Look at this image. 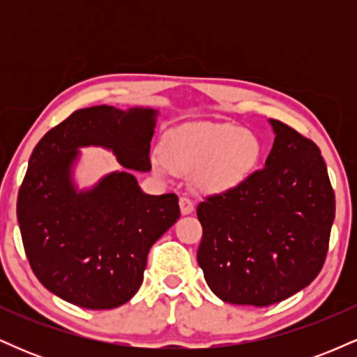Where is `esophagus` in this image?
<instances>
[{
	"label": "esophagus",
	"mask_w": 357,
	"mask_h": 357,
	"mask_svg": "<svg viewBox=\"0 0 357 357\" xmlns=\"http://www.w3.org/2000/svg\"><path fill=\"white\" fill-rule=\"evenodd\" d=\"M179 206H181L183 215H190V213L195 210V203H192L186 195H183L181 198H179Z\"/></svg>",
	"instance_id": "esophagus-1"
}]
</instances>
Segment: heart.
Returning <instances> with one entry per match:
<instances>
[{
  "mask_svg": "<svg viewBox=\"0 0 357 357\" xmlns=\"http://www.w3.org/2000/svg\"><path fill=\"white\" fill-rule=\"evenodd\" d=\"M257 137L228 124H188L171 130L162 142V158L154 159L159 173L167 169L192 173L198 169L199 186L225 191L236 186L255 166Z\"/></svg>",
  "mask_w": 357,
  "mask_h": 357,
  "instance_id": "1",
  "label": "heart"
}]
</instances>
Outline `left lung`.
Wrapping results in <instances>:
<instances>
[{
  "label": "left lung",
  "mask_w": 357,
  "mask_h": 357,
  "mask_svg": "<svg viewBox=\"0 0 357 357\" xmlns=\"http://www.w3.org/2000/svg\"><path fill=\"white\" fill-rule=\"evenodd\" d=\"M265 167L196 208L198 264L215 296L267 307L307 287L326 261L335 196L321 149L272 119Z\"/></svg>",
  "instance_id": "obj_1"
}]
</instances>
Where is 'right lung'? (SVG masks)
Wrapping results in <instances>:
<instances>
[{
  "label": "right lung",
  "instance_id": "obj_1",
  "mask_svg": "<svg viewBox=\"0 0 357 357\" xmlns=\"http://www.w3.org/2000/svg\"><path fill=\"white\" fill-rule=\"evenodd\" d=\"M155 110L80 109L40 139L20 186L16 216L24 253L45 289L84 309L126 304L144 278L147 253L179 218L178 196H151L127 171L79 192V147L112 149L127 169H151Z\"/></svg>",
  "mask_w": 357,
  "mask_h": 357
}]
</instances>
